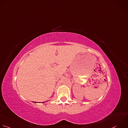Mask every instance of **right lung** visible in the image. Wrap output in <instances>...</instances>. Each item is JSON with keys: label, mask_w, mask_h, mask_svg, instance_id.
Returning <instances> with one entry per match:
<instances>
[{"label": "right lung", "mask_w": 128, "mask_h": 128, "mask_svg": "<svg viewBox=\"0 0 128 128\" xmlns=\"http://www.w3.org/2000/svg\"><path fill=\"white\" fill-rule=\"evenodd\" d=\"M35 102V103H36V102Z\"/></svg>", "instance_id": "add662e5"}]
</instances>
